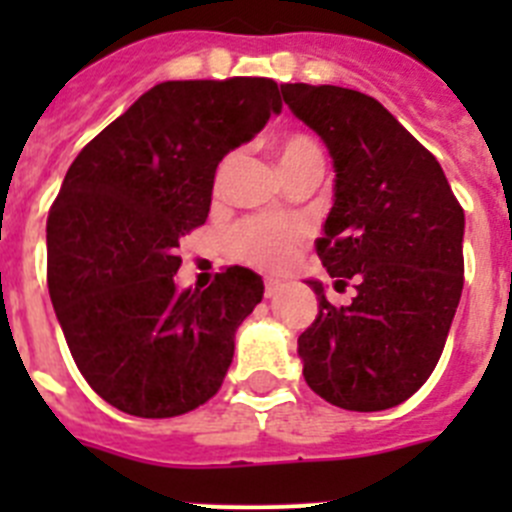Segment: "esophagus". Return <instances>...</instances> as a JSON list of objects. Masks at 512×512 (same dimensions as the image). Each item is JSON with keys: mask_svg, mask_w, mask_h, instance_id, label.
Segmentation results:
<instances>
[{"mask_svg": "<svg viewBox=\"0 0 512 512\" xmlns=\"http://www.w3.org/2000/svg\"><path fill=\"white\" fill-rule=\"evenodd\" d=\"M279 289H282V282H279V279H266L264 282V295L269 297V300L271 297H277Z\"/></svg>", "mask_w": 512, "mask_h": 512, "instance_id": "obj_1", "label": "esophagus"}]
</instances>
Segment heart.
<instances>
[{"label":"heart","mask_w":512,"mask_h":512,"mask_svg":"<svg viewBox=\"0 0 512 512\" xmlns=\"http://www.w3.org/2000/svg\"><path fill=\"white\" fill-rule=\"evenodd\" d=\"M277 156L282 171L297 169L305 164H323L320 146L310 135L289 133L277 143ZM230 158H225L217 179L228 171ZM305 238V228L297 220H279V217H248L241 225L230 230V251L238 261L251 264L256 269L279 271L295 259L297 246Z\"/></svg>","instance_id":"1"}]
</instances>
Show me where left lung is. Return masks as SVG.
Listing matches in <instances>:
<instances>
[{
    "instance_id": "8db88e82",
    "label": "left lung",
    "mask_w": 512,
    "mask_h": 512,
    "mask_svg": "<svg viewBox=\"0 0 512 512\" xmlns=\"http://www.w3.org/2000/svg\"><path fill=\"white\" fill-rule=\"evenodd\" d=\"M282 97L320 135L336 169L318 256L351 305H330L297 338L302 374L330 405L395 408L441 359L464 287V210L431 151L369 94L282 84Z\"/></svg>"
}]
</instances>
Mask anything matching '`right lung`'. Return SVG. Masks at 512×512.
Masks as SVG:
<instances>
[{
  "instance_id": "right-lung-1",
  "label": "right lung",
  "mask_w": 512,
  "mask_h": 512,
  "mask_svg": "<svg viewBox=\"0 0 512 512\" xmlns=\"http://www.w3.org/2000/svg\"><path fill=\"white\" fill-rule=\"evenodd\" d=\"M282 112L277 81H164L66 171L48 212V292L79 372L112 408L174 418L220 390L264 297L230 266L179 289V241L207 220L217 164Z\"/></svg>"
}]
</instances>
